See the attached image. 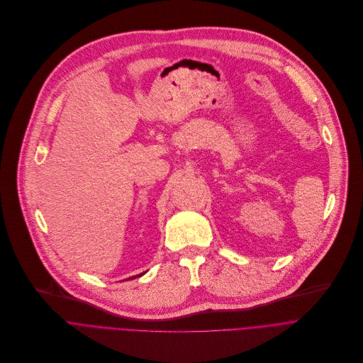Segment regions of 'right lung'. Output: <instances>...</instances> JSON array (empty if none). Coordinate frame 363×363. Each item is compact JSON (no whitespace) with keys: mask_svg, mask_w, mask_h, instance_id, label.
Masks as SVG:
<instances>
[{"mask_svg":"<svg viewBox=\"0 0 363 363\" xmlns=\"http://www.w3.org/2000/svg\"><path fill=\"white\" fill-rule=\"evenodd\" d=\"M143 274H144V273H140V274H137V276L140 277V276H143ZM134 277H135V276H134ZM134 277H130V279H134Z\"/></svg>","mask_w":363,"mask_h":363,"instance_id":"right-lung-1","label":"right lung"}]
</instances>
